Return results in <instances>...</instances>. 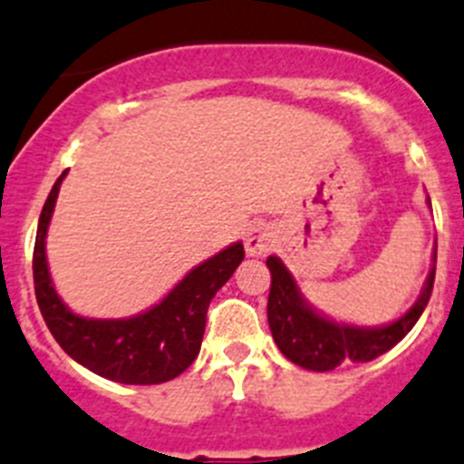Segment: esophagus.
Segmentation results:
<instances>
[{
  "instance_id": "1",
  "label": "esophagus",
  "mask_w": 464,
  "mask_h": 464,
  "mask_svg": "<svg viewBox=\"0 0 464 464\" xmlns=\"http://www.w3.org/2000/svg\"><path fill=\"white\" fill-rule=\"evenodd\" d=\"M275 245V233L268 227H252L245 236V249H247L249 256H261V254L268 252Z\"/></svg>"
}]
</instances>
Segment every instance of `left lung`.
<instances>
[{
    "label": "left lung",
    "mask_w": 464,
    "mask_h": 464,
    "mask_svg": "<svg viewBox=\"0 0 464 464\" xmlns=\"http://www.w3.org/2000/svg\"><path fill=\"white\" fill-rule=\"evenodd\" d=\"M430 203V198H428ZM437 252H432V268L416 300L400 319L383 325H352L337 324L316 312L304 295L289 268L277 256H268L270 268L268 295V324L279 352L295 365L314 372H328L346 362H367L393 349L404 335L416 325L428 304L432 284H435Z\"/></svg>",
    "instance_id": "left-lung-1"
}]
</instances>
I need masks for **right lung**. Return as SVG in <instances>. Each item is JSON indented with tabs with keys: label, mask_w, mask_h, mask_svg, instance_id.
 Wrapping results in <instances>:
<instances>
[{
	"label": "right lung",
	"mask_w": 464,
	"mask_h": 464,
	"mask_svg": "<svg viewBox=\"0 0 464 464\" xmlns=\"http://www.w3.org/2000/svg\"><path fill=\"white\" fill-rule=\"evenodd\" d=\"M64 173L57 178L39 217L34 242V291L57 344L94 374L118 383L152 386L182 374L201 352L210 300L245 258L242 242L191 268L164 300L127 319H87L71 312L55 291L45 258V236Z\"/></svg>",
	"instance_id": "right-lung-1"
}]
</instances>
